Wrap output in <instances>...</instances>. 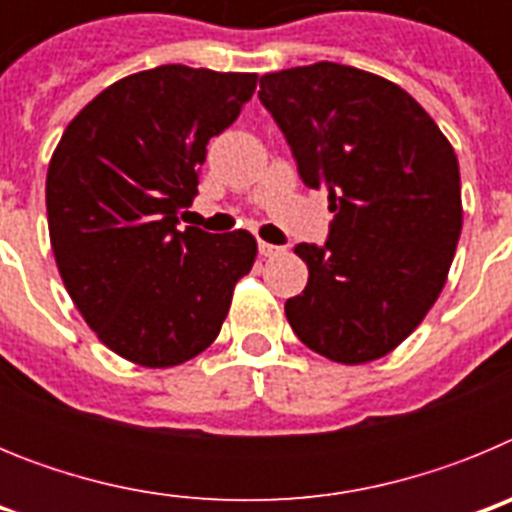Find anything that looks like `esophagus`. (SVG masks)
Listing matches in <instances>:
<instances>
[{
  "instance_id": "esophagus-1",
  "label": "esophagus",
  "mask_w": 512,
  "mask_h": 512,
  "mask_svg": "<svg viewBox=\"0 0 512 512\" xmlns=\"http://www.w3.org/2000/svg\"><path fill=\"white\" fill-rule=\"evenodd\" d=\"M259 253H261V256H266V259H269V256H277V253H282V248L274 246V243L259 241Z\"/></svg>"
}]
</instances>
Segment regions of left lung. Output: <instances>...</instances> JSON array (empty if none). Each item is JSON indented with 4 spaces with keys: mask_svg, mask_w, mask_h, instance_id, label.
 <instances>
[{
    "mask_svg": "<svg viewBox=\"0 0 512 512\" xmlns=\"http://www.w3.org/2000/svg\"><path fill=\"white\" fill-rule=\"evenodd\" d=\"M259 99L333 212L323 246H295L310 277L284 302L289 325L330 361L390 354L441 295L459 243L454 148L405 89L343 63L261 76Z\"/></svg>",
    "mask_w": 512,
    "mask_h": 512,
    "instance_id": "8db88e82",
    "label": "left lung"
}]
</instances>
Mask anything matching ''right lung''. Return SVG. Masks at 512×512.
Returning <instances> with one entry per match:
<instances>
[{"label":"right lung","mask_w":512,"mask_h":512,"mask_svg":"<svg viewBox=\"0 0 512 512\" xmlns=\"http://www.w3.org/2000/svg\"><path fill=\"white\" fill-rule=\"evenodd\" d=\"M256 81L169 63L115 81L63 130L45 179L51 246L74 305L122 359L161 369L202 354L251 271L248 230H179V212L207 140Z\"/></svg>","instance_id":"1"}]
</instances>
